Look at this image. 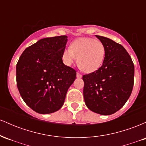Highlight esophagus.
<instances>
[{
    "mask_svg": "<svg viewBox=\"0 0 146 146\" xmlns=\"http://www.w3.org/2000/svg\"><path fill=\"white\" fill-rule=\"evenodd\" d=\"M76 75H77V78H82V75L80 74V73H79V72H77Z\"/></svg>",
    "mask_w": 146,
    "mask_h": 146,
    "instance_id": "34e87169",
    "label": "esophagus"
}]
</instances>
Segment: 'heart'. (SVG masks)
<instances>
[{
    "instance_id": "1",
    "label": "heart",
    "mask_w": 146,
    "mask_h": 146,
    "mask_svg": "<svg viewBox=\"0 0 146 146\" xmlns=\"http://www.w3.org/2000/svg\"><path fill=\"white\" fill-rule=\"evenodd\" d=\"M106 48L102 41L90 38H81L72 42L70 48L64 50V63L70 66L78 58L80 69L92 73L101 67L105 58Z\"/></svg>"
}]
</instances>
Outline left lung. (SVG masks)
Returning <instances> with one entry per match:
<instances>
[{"mask_svg":"<svg viewBox=\"0 0 146 146\" xmlns=\"http://www.w3.org/2000/svg\"><path fill=\"white\" fill-rule=\"evenodd\" d=\"M106 48L102 66L83 75L84 98L90 110L109 115L121 109L131 95L135 67L122 45L106 37L96 36Z\"/></svg>","mask_w":146,"mask_h":146,"instance_id":"obj_1","label":"left lung"}]
</instances>
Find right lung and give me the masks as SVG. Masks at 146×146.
I'll return each mask as SVG.
<instances>
[{"mask_svg":"<svg viewBox=\"0 0 146 146\" xmlns=\"http://www.w3.org/2000/svg\"><path fill=\"white\" fill-rule=\"evenodd\" d=\"M67 36L40 40L23 51L16 64V82L22 98L40 114L61 108L76 71L64 64L62 55Z\"/></svg>","mask_w":146,"mask_h":146,"instance_id":"1","label":"right lung"}]
</instances>
